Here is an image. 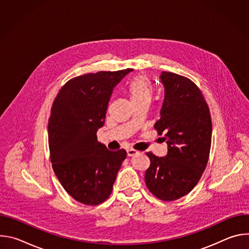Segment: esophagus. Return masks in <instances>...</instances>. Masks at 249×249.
<instances>
[{"label":"esophagus","instance_id":"esophagus-1","mask_svg":"<svg viewBox=\"0 0 249 249\" xmlns=\"http://www.w3.org/2000/svg\"><path fill=\"white\" fill-rule=\"evenodd\" d=\"M138 153H139L138 151L133 150V149H129V150H127V155H128V157H133V156L137 155Z\"/></svg>","mask_w":249,"mask_h":249}]
</instances>
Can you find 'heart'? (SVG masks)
I'll return each mask as SVG.
<instances>
[{
    "instance_id": "heart-1",
    "label": "heart",
    "mask_w": 249,
    "mask_h": 249,
    "mask_svg": "<svg viewBox=\"0 0 249 249\" xmlns=\"http://www.w3.org/2000/svg\"><path fill=\"white\" fill-rule=\"evenodd\" d=\"M126 91L132 104L148 101L153 95V89L149 78L145 75H137L127 84Z\"/></svg>"
}]
</instances>
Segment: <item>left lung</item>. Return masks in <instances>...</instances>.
Wrapping results in <instances>:
<instances>
[{
	"label": "left lung",
	"mask_w": 249,
	"mask_h": 249,
	"mask_svg": "<svg viewBox=\"0 0 249 249\" xmlns=\"http://www.w3.org/2000/svg\"><path fill=\"white\" fill-rule=\"evenodd\" d=\"M164 98L155 129L166 141L167 154L151 160L145 173L149 190L162 201L188 194L206 168L212 141V120L208 104L198 87L189 79L161 72Z\"/></svg>",
	"instance_id": "left-lung-1"
}]
</instances>
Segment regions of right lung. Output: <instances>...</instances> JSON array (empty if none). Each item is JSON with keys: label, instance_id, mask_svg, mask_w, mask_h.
<instances>
[{"label": "right lung", "instance_id": "obj_1", "mask_svg": "<svg viewBox=\"0 0 249 249\" xmlns=\"http://www.w3.org/2000/svg\"><path fill=\"white\" fill-rule=\"evenodd\" d=\"M131 69L76 77L59 90L51 108L48 139L53 169L76 201L95 206L109 197L125 150L97 142L113 91Z\"/></svg>", "mask_w": 249, "mask_h": 249}]
</instances>
